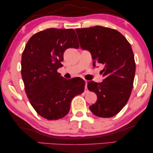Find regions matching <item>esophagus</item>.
I'll use <instances>...</instances> for the list:
<instances>
[{"mask_svg":"<svg viewBox=\"0 0 153 153\" xmlns=\"http://www.w3.org/2000/svg\"><path fill=\"white\" fill-rule=\"evenodd\" d=\"M87 84H88V81H85V93H88V90L87 88Z\"/></svg>","mask_w":153,"mask_h":153,"instance_id":"1","label":"esophagus"}]
</instances>
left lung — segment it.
<instances>
[{"label":"left lung","mask_w":153,"mask_h":153,"mask_svg":"<svg viewBox=\"0 0 153 153\" xmlns=\"http://www.w3.org/2000/svg\"><path fill=\"white\" fill-rule=\"evenodd\" d=\"M76 32L81 47L91 52L93 65H104L103 81L88 83V89L97 97L90 110L100 118L116 116L132 91L136 64L130 44L118 30L106 27L77 28Z\"/></svg>","instance_id":"obj_1"}]
</instances>
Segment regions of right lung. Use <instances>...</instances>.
<instances>
[{"instance_id": "right-lung-1", "label": "right lung", "mask_w": 153, "mask_h": 153, "mask_svg": "<svg viewBox=\"0 0 153 153\" xmlns=\"http://www.w3.org/2000/svg\"><path fill=\"white\" fill-rule=\"evenodd\" d=\"M79 47L74 30L48 28L30 37L23 51L22 76L30 103L39 116L58 120L68 114L73 97L83 93L85 81L67 80L57 72L64 51Z\"/></svg>"}]
</instances>
